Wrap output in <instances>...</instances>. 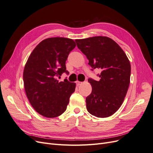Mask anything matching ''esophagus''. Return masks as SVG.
<instances>
[{
	"label": "esophagus",
	"mask_w": 153,
	"mask_h": 153,
	"mask_svg": "<svg viewBox=\"0 0 153 153\" xmlns=\"http://www.w3.org/2000/svg\"><path fill=\"white\" fill-rule=\"evenodd\" d=\"M76 83V85H80L82 84V82H79V81H77Z\"/></svg>",
	"instance_id": "obj_1"
}]
</instances>
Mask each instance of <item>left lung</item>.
Masks as SVG:
<instances>
[{
    "label": "left lung",
    "instance_id": "obj_1",
    "mask_svg": "<svg viewBox=\"0 0 153 153\" xmlns=\"http://www.w3.org/2000/svg\"><path fill=\"white\" fill-rule=\"evenodd\" d=\"M77 47L89 60L91 70L101 71L100 80L88 79L92 92L86 98V108L97 117H107L120 108L130 82L131 65L126 53L114 40L96 36L75 40Z\"/></svg>",
    "mask_w": 153,
    "mask_h": 153
}]
</instances>
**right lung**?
I'll return each instance as SVG.
<instances>
[{
  "label": "right lung",
  "instance_id": "1",
  "mask_svg": "<svg viewBox=\"0 0 153 153\" xmlns=\"http://www.w3.org/2000/svg\"><path fill=\"white\" fill-rule=\"evenodd\" d=\"M76 43L65 38H50L40 42L32 51L24 71L26 95L37 112L48 118L65 112L76 84L57 78L66 70V61Z\"/></svg>",
  "mask_w": 153,
  "mask_h": 153
}]
</instances>
